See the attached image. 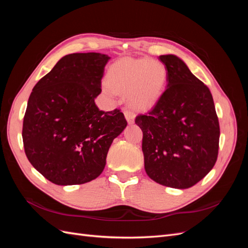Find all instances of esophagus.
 Wrapping results in <instances>:
<instances>
[{"label":"esophagus","instance_id":"1","mask_svg":"<svg viewBox=\"0 0 248 248\" xmlns=\"http://www.w3.org/2000/svg\"><path fill=\"white\" fill-rule=\"evenodd\" d=\"M124 115H125V118L127 120V122H128L129 124H132L134 122V119H136V115H134V112L132 110H128V109L124 110Z\"/></svg>","mask_w":248,"mask_h":248}]
</instances>
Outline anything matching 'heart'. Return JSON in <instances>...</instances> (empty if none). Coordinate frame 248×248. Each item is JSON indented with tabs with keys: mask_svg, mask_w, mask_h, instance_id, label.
<instances>
[{
	"mask_svg": "<svg viewBox=\"0 0 248 248\" xmlns=\"http://www.w3.org/2000/svg\"><path fill=\"white\" fill-rule=\"evenodd\" d=\"M168 70L162 63L147 58L122 59L110 66L108 94H127L130 106L147 109L159 100L167 85Z\"/></svg>",
	"mask_w": 248,
	"mask_h": 248,
	"instance_id": "1",
	"label": "heart"
}]
</instances>
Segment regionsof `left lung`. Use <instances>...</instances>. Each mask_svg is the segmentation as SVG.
<instances>
[{
  "mask_svg": "<svg viewBox=\"0 0 248 248\" xmlns=\"http://www.w3.org/2000/svg\"><path fill=\"white\" fill-rule=\"evenodd\" d=\"M168 86L136 124L142 131L145 170L153 181L185 189L211 170L219 147V122L209 88L181 59L163 55Z\"/></svg>",
  "mask_w": 248,
  "mask_h": 248,
  "instance_id": "1",
  "label": "left lung"
}]
</instances>
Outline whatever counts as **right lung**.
Wrapping results in <instances>:
<instances>
[{
    "label": "right lung",
    "instance_id": "1",
    "mask_svg": "<svg viewBox=\"0 0 248 248\" xmlns=\"http://www.w3.org/2000/svg\"><path fill=\"white\" fill-rule=\"evenodd\" d=\"M109 57L98 52L63 57L29 97L22 141L29 161L57 185L98 177L108 149L127 126L121 110H99L95 98Z\"/></svg>",
    "mask_w": 248,
    "mask_h": 248
}]
</instances>
